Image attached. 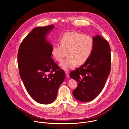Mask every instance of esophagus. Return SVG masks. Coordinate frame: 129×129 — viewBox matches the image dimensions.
Returning <instances> with one entry per match:
<instances>
[{
    "label": "esophagus",
    "mask_w": 129,
    "mask_h": 129,
    "mask_svg": "<svg viewBox=\"0 0 129 129\" xmlns=\"http://www.w3.org/2000/svg\"><path fill=\"white\" fill-rule=\"evenodd\" d=\"M65 74H66V77H69V71L68 70L65 71Z\"/></svg>",
    "instance_id": "esophagus-1"
}]
</instances>
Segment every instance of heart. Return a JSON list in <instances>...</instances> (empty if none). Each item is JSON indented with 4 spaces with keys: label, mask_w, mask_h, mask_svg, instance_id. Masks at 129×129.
Listing matches in <instances>:
<instances>
[{
    "label": "heart",
    "mask_w": 129,
    "mask_h": 129,
    "mask_svg": "<svg viewBox=\"0 0 129 129\" xmlns=\"http://www.w3.org/2000/svg\"><path fill=\"white\" fill-rule=\"evenodd\" d=\"M60 44H55L52 49V54L58 62H61L60 66L64 70L72 69L78 63H84L89 57L93 47L92 38L77 31L64 33L60 40Z\"/></svg>",
    "instance_id": "1"
}]
</instances>
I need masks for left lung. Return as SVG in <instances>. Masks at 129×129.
I'll use <instances>...</instances> for the list:
<instances>
[{"instance_id": "8db88e82", "label": "left lung", "mask_w": 129, "mask_h": 129, "mask_svg": "<svg viewBox=\"0 0 129 129\" xmlns=\"http://www.w3.org/2000/svg\"><path fill=\"white\" fill-rule=\"evenodd\" d=\"M91 53L85 63L70 73L78 86L73 95L81 102L94 100L102 90L110 73L111 55L108 42L99 35L93 37Z\"/></svg>"}]
</instances>
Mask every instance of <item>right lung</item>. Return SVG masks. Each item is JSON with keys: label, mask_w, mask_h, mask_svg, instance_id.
<instances>
[{"label": "right lung", "mask_w": 129, "mask_h": 129, "mask_svg": "<svg viewBox=\"0 0 129 129\" xmlns=\"http://www.w3.org/2000/svg\"><path fill=\"white\" fill-rule=\"evenodd\" d=\"M53 25L33 29L21 43L18 53L20 77L29 95L37 102L48 104L55 100L65 78L52 56V46L46 36Z\"/></svg>", "instance_id": "add662e5"}]
</instances>
